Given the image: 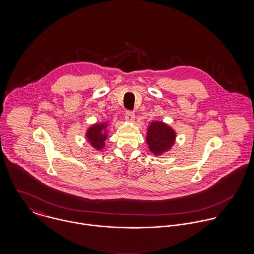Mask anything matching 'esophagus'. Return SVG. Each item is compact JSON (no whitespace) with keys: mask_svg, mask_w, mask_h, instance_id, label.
I'll return each mask as SVG.
<instances>
[{"mask_svg":"<svg viewBox=\"0 0 254 254\" xmlns=\"http://www.w3.org/2000/svg\"><path fill=\"white\" fill-rule=\"evenodd\" d=\"M125 119H126L127 121H129V122L134 121V119H135V114H134V112L131 111V110H127L126 113H125Z\"/></svg>","mask_w":254,"mask_h":254,"instance_id":"esophagus-1","label":"esophagus"}]
</instances>
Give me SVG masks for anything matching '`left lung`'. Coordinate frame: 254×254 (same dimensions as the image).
Returning <instances> with one entry per match:
<instances>
[{
  "mask_svg": "<svg viewBox=\"0 0 254 254\" xmlns=\"http://www.w3.org/2000/svg\"><path fill=\"white\" fill-rule=\"evenodd\" d=\"M175 139V131L163 122H151L147 128L146 144L154 155H160L168 151L174 145Z\"/></svg>",
  "mask_w": 254,
  "mask_h": 254,
  "instance_id": "obj_1",
  "label": "left lung"
}]
</instances>
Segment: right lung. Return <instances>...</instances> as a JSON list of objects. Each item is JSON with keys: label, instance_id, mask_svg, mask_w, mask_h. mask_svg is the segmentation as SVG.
<instances>
[{"label": "right lung", "instance_id": "right-lung-1", "mask_svg": "<svg viewBox=\"0 0 254 254\" xmlns=\"http://www.w3.org/2000/svg\"><path fill=\"white\" fill-rule=\"evenodd\" d=\"M107 126H108V124H106V123H102V124L97 123V124L91 126L87 130V133H86L87 140L89 141L90 145L98 150L102 149L106 145L105 141L108 138Z\"/></svg>", "mask_w": 254, "mask_h": 254}]
</instances>
